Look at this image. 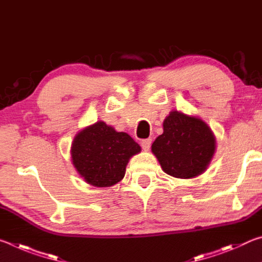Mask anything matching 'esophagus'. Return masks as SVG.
<instances>
[{
  "label": "esophagus",
  "instance_id": "obj_1",
  "mask_svg": "<svg viewBox=\"0 0 262 262\" xmlns=\"http://www.w3.org/2000/svg\"><path fill=\"white\" fill-rule=\"evenodd\" d=\"M150 145H151V139H145L141 141V147L142 149L145 150V151L150 149Z\"/></svg>",
  "mask_w": 262,
  "mask_h": 262
}]
</instances>
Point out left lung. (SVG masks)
Wrapping results in <instances>:
<instances>
[{
	"mask_svg": "<svg viewBox=\"0 0 262 262\" xmlns=\"http://www.w3.org/2000/svg\"><path fill=\"white\" fill-rule=\"evenodd\" d=\"M163 127V134L151 145L163 171L183 179L205 172L215 152V137L207 123L172 111Z\"/></svg>",
	"mask_w": 262,
	"mask_h": 262,
	"instance_id": "1",
	"label": "left lung"
}]
</instances>
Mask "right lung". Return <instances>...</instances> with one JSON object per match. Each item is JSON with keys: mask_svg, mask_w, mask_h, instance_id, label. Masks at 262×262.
Wrapping results in <instances>:
<instances>
[{"mask_svg": "<svg viewBox=\"0 0 262 262\" xmlns=\"http://www.w3.org/2000/svg\"><path fill=\"white\" fill-rule=\"evenodd\" d=\"M141 147L123 132L103 121L79 132L72 145L73 164L88 184L96 187H110L119 183L126 173L132 156Z\"/></svg>", "mask_w": 262, "mask_h": 262, "instance_id": "add662e5", "label": "right lung"}]
</instances>
